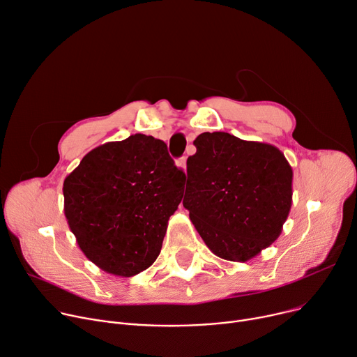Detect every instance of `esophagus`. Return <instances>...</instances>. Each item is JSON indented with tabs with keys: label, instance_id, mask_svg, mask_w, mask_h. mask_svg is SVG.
I'll return each mask as SVG.
<instances>
[{
	"label": "esophagus",
	"instance_id": "esophagus-1",
	"mask_svg": "<svg viewBox=\"0 0 357 357\" xmlns=\"http://www.w3.org/2000/svg\"><path fill=\"white\" fill-rule=\"evenodd\" d=\"M178 165L181 166V168L185 171L186 169V156H182L181 159H179V162H178Z\"/></svg>",
	"mask_w": 357,
	"mask_h": 357
}]
</instances>
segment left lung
Listing matches in <instances>:
<instances>
[{
	"label": "left lung",
	"instance_id": "left-lung-1",
	"mask_svg": "<svg viewBox=\"0 0 357 357\" xmlns=\"http://www.w3.org/2000/svg\"><path fill=\"white\" fill-rule=\"evenodd\" d=\"M186 160L183 206L206 247L245 263L281 234L293 201V169L273 145L225 132L201 133Z\"/></svg>",
	"mask_w": 357,
	"mask_h": 357
}]
</instances>
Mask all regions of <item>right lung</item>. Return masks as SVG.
Wrapping results in <instances>:
<instances>
[{
    "label": "right lung",
    "mask_w": 357,
    "mask_h": 357,
    "mask_svg": "<svg viewBox=\"0 0 357 357\" xmlns=\"http://www.w3.org/2000/svg\"><path fill=\"white\" fill-rule=\"evenodd\" d=\"M183 181L165 142L136 133L82 159L63 183L64 215L91 263L132 277L158 258Z\"/></svg>",
    "instance_id": "right-lung-1"
}]
</instances>
